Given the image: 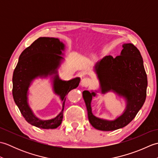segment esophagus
Segmentation results:
<instances>
[{"label":"esophagus","instance_id":"1","mask_svg":"<svg viewBox=\"0 0 158 158\" xmlns=\"http://www.w3.org/2000/svg\"><path fill=\"white\" fill-rule=\"evenodd\" d=\"M90 83H91V79L88 78V77H84V78L82 79L81 80V85L83 87L86 88V87H88L90 85Z\"/></svg>","mask_w":158,"mask_h":158}]
</instances>
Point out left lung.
Returning a JSON list of instances; mask_svg holds the SVG:
<instances>
[{
    "label": "left lung",
    "mask_w": 158,
    "mask_h": 158,
    "mask_svg": "<svg viewBox=\"0 0 158 158\" xmlns=\"http://www.w3.org/2000/svg\"><path fill=\"white\" fill-rule=\"evenodd\" d=\"M119 56H106L96 64L94 70L100 81V91H113L126 100V107L122 115L115 120H106L92 114L91 102L95 92H83L88 110L89 122L94 128L112 131L125 127L136 117L145 101L147 77L139 50L132 43L122 45Z\"/></svg>",
    "instance_id": "obj_1"
}]
</instances>
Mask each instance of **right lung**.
Instances as JSON below:
<instances>
[{
    "label": "right lung",
    "instance_id": "right-lung-1",
    "mask_svg": "<svg viewBox=\"0 0 158 158\" xmlns=\"http://www.w3.org/2000/svg\"><path fill=\"white\" fill-rule=\"evenodd\" d=\"M64 45L58 39L40 37L26 48L21 55L13 75V96L26 122L43 129H55L62 123L66 96L78 87L80 78L69 81L60 79L58 69L64 59L60 56L64 50ZM53 75L54 91L59 95L63 102V109L56 118L42 120L36 118L29 108L27 102V91L30 83L36 77Z\"/></svg>",
    "mask_w": 158,
    "mask_h": 158
}]
</instances>
